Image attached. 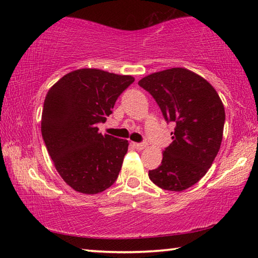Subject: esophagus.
Here are the masks:
<instances>
[{
    "instance_id": "esophagus-1",
    "label": "esophagus",
    "mask_w": 258,
    "mask_h": 258,
    "mask_svg": "<svg viewBox=\"0 0 258 258\" xmlns=\"http://www.w3.org/2000/svg\"><path fill=\"white\" fill-rule=\"evenodd\" d=\"M132 146L135 148V149L142 150V149H145V148L147 147V142H140V143L132 142Z\"/></svg>"
}]
</instances>
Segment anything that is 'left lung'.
Wrapping results in <instances>:
<instances>
[{"instance_id": "1", "label": "left lung", "mask_w": 258, "mask_h": 258, "mask_svg": "<svg viewBox=\"0 0 258 258\" xmlns=\"http://www.w3.org/2000/svg\"><path fill=\"white\" fill-rule=\"evenodd\" d=\"M139 85L158 104L175 128L163 160L149 171L156 185L183 191L197 183L220 150L225 121L224 106L215 89L202 76L184 68H172L143 77Z\"/></svg>"}]
</instances>
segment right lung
Returning a JSON list of instances; mask_svg holds the SVG:
<instances>
[{
  "mask_svg": "<svg viewBox=\"0 0 258 258\" xmlns=\"http://www.w3.org/2000/svg\"><path fill=\"white\" fill-rule=\"evenodd\" d=\"M133 82L132 76L84 68L64 75L47 92L42 137L56 171L75 191L99 194L118 177L127 140L102 135L97 125Z\"/></svg>",
  "mask_w": 258,
  "mask_h": 258,
  "instance_id": "obj_1",
  "label": "right lung"
}]
</instances>
